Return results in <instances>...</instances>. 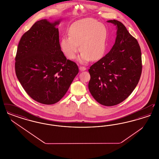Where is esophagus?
I'll return each mask as SVG.
<instances>
[{
	"label": "esophagus",
	"mask_w": 159,
	"mask_h": 159,
	"mask_svg": "<svg viewBox=\"0 0 159 159\" xmlns=\"http://www.w3.org/2000/svg\"><path fill=\"white\" fill-rule=\"evenodd\" d=\"M79 70H80V71H83L86 70V68L85 67H83V66H80V67H79Z\"/></svg>",
	"instance_id": "esophagus-1"
}]
</instances>
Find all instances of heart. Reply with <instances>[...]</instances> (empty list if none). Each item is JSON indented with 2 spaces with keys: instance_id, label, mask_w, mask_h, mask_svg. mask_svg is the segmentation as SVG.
I'll use <instances>...</instances> for the list:
<instances>
[{
  "instance_id": "obj_1",
  "label": "heart",
  "mask_w": 159,
  "mask_h": 159,
  "mask_svg": "<svg viewBox=\"0 0 159 159\" xmlns=\"http://www.w3.org/2000/svg\"><path fill=\"white\" fill-rule=\"evenodd\" d=\"M69 37L61 40V49L69 59L78 58L80 63H86L92 60L97 61L103 57L107 48L108 31L106 25L93 18H87L73 23L68 31Z\"/></svg>"
}]
</instances>
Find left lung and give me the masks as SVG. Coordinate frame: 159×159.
<instances>
[{"instance_id":"1","label":"left lung","mask_w":159,"mask_h":159,"mask_svg":"<svg viewBox=\"0 0 159 159\" xmlns=\"http://www.w3.org/2000/svg\"><path fill=\"white\" fill-rule=\"evenodd\" d=\"M117 36L110 51L89 69V90L94 99L105 106L120 104L135 89L142 72L141 48L135 38L117 20Z\"/></svg>"}]
</instances>
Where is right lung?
Wrapping results in <instances>:
<instances>
[{
	"instance_id": "right-lung-1",
	"label": "right lung",
	"mask_w": 159,
	"mask_h": 159,
	"mask_svg": "<svg viewBox=\"0 0 159 159\" xmlns=\"http://www.w3.org/2000/svg\"><path fill=\"white\" fill-rule=\"evenodd\" d=\"M61 20L34 23L21 38L15 57L16 77L31 98L41 104L58 102L79 73L75 62L61 49Z\"/></svg>"
}]
</instances>
